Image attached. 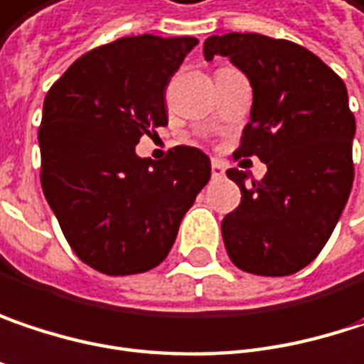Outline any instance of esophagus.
Returning <instances> with one entry per match:
<instances>
[{
  "label": "esophagus",
  "instance_id": "esophagus-1",
  "mask_svg": "<svg viewBox=\"0 0 364 364\" xmlns=\"http://www.w3.org/2000/svg\"><path fill=\"white\" fill-rule=\"evenodd\" d=\"M223 177H225V162L213 160V179H223Z\"/></svg>",
  "mask_w": 364,
  "mask_h": 364
}]
</instances>
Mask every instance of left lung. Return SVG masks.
Listing matches in <instances>:
<instances>
[{"instance_id": "1", "label": "left lung", "mask_w": 364, "mask_h": 364, "mask_svg": "<svg viewBox=\"0 0 364 364\" xmlns=\"http://www.w3.org/2000/svg\"><path fill=\"white\" fill-rule=\"evenodd\" d=\"M227 55L252 85L254 102L235 158L258 156L260 181L229 168L242 191L223 218L231 262L283 277L311 264L333 233L354 181V114L344 81L306 48L258 33L213 35L204 58Z\"/></svg>"}]
</instances>
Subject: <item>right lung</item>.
<instances>
[{
	"label": "right lung",
	"mask_w": 364,
	"mask_h": 364,
	"mask_svg": "<svg viewBox=\"0 0 364 364\" xmlns=\"http://www.w3.org/2000/svg\"><path fill=\"white\" fill-rule=\"evenodd\" d=\"M196 37H122L81 55L51 85L39 127L41 187L75 254L104 275H137L171 252L210 179V158L135 146L168 122L164 91Z\"/></svg>",
	"instance_id": "add662e5"
}]
</instances>
